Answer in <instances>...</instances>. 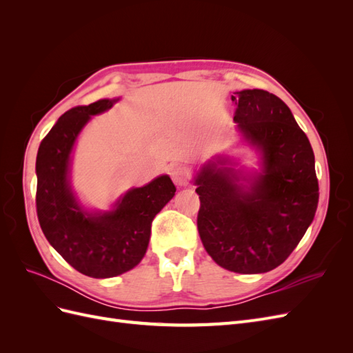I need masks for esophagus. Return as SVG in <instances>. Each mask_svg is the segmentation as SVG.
<instances>
[{"label": "esophagus", "mask_w": 353, "mask_h": 353, "mask_svg": "<svg viewBox=\"0 0 353 353\" xmlns=\"http://www.w3.org/2000/svg\"><path fill=\"white\" fill-rule=\"evenodd\" d=\"M190 169L187 168V166H183V165H179V166H175L174 169H172V172H170V176H172V181L175 183V185H178V187H184V185H187L188 184V181H190Z\"/></svg>", "instance_id": "obj_1"}]
</instances>
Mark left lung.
<instances>
[{
  "label": "left lung",
  "mask_w": 353,
  "mask_h": 353,
  "mask_svg": "<svg viewBox=\"0 0 353 353\" xmlns=\"http://www.w3.org/2000/svg\"><path fill=\"white\" fill-rule=\"evenodd\" d=\"M236 131L258 153V169H236L216 154L194 176L197 228L210 258L239 274L281 265L302 240L318 206L315 157L292 110L263 90L234 92Z\"/></svg>",
  "instance_id": "8db88e82"
}]
</instances>
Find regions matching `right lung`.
I'll return each instance as SVG.
<instances>
[{
	"label": "right lung",
	"instance_id": "add662e5",
	"mask_svg": "<svg viewBox=\"0 0 353 353\" xmlns=\"http://www.w3.org/2000/svg\"><path fill=\"white\" fill-rule=\"evenodd\" d=\"M119 99L78 105L59 117L37 154V213L42 232L61 258L92 279H110L141 262L152 222L175 196L169 175L128 190L109 210L85 208L70 184L74 144L91 117L112 109Z\"/></svg>",
	"mask_w": 353,
	"mask_h": 353
}]
</instances>
